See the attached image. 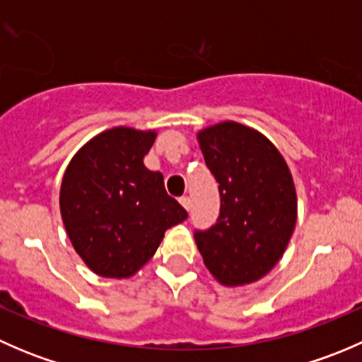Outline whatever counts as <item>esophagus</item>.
Listing matches in <instances>:
<instances>
[{
	"label": "esophagus",
	"mask_w": 362,
	"mask_h": 362,
	"mask_svg": "<svg viewBox=\"0 0 362 362\" xmlns=\"http://www.w3.org/2000/svg\"><path fill=\"white\" fill-rule=\"evenodd\" d=\"M178 202H180V204H182V206H184V208H185V210H187V211H189V208H191V199H189V198H187V196H182V198H180V199H178Z\"/></svg>",
	"instance_id": "esophagus-1"
}]
</instances>
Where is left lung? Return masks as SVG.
<instances>
[{
    "mask_svg": "<svg viewBox=\"0 0 362 362\" xmlns=\"http://www.w3.org/2000/svg\"><path fill=\"white\" fill-rule=\"evenodd\" d=\"M208 170L218 182L221 214L194 240L218 284L247 286L272 272L298 217L293 175L279 148L259 131L224 120L198 133Z\"/></svg>",
    "mask_w": 362,
    "mask_h": 362,
    "instance_id": "8db88e82",
    "label": "left lung"
}]
</instances>
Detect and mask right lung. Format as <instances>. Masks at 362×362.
Here are the masks:
<instances>
[{
  "instance_id": "obj_1",
  "label": "right lung",
  "mask_w": 362,
  "mask_h": 362,
  "mask_svg": "<svg viewBox=\"0 0 362 362\" xmlns=\"http://www.w3.org/2000/svg\"><path fill=\"white\" fill-rule=\"evenodd\" d=\"M158 133L117 126L90 138L69 160L59 192L63 224L87 268L107 279L133 276L187 218L144 158Z\"/></svg>"
}]
</instances>
